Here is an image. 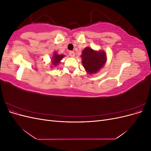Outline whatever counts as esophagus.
Masks as SVG:
<instances>
[{
  "label": "esophagus",
  "mask_w": 151,
  "mask_h": 151,
  "mask_svg": "<svg viewBox=\"0 0 151 151\" xmlns=\"http://www.w3.org/2000/svg\"><path fill=\"white\" fill-rule=\"evenodd\" d=\"M69 55L72 57H74L75 56V52L74 51H70L69 52Z\"/></svg>",
  "instance_id": "1"
}]
</instances>
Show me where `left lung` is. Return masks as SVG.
Returning <instances> with one entry per match:
<instances>
[{
	"label": "left lung",
	"mask_w": 151,
	"mask_h": 151,
	"mask_svg": "<svg viewBox=\"0 0 151 151\" xmlns=\"http://www.w3.org/2000/svg\"><path fill=\"white\" fill-rule=\"evenodd\" d=\"M82 63L89 74L96 73L104 65L106 55L104 52H95L89 47H86L81 55Z\"/></svg>",
	"instance_id": "1"
}]
</instances>
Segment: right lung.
Returning a JSON list of instances; mask_svg holds the SVG:
<instances>
[{"mask_svg":"<svg viewBox=\"0 0 151 151\" xmlns=\"http://www.w3.org/2000/svg\"><path fill=\"white\" fill-rule=\"evenodd\" d=\"M53 61H52V63L53 65H57L58 63L60 62V61L62 60V59L64 57V55H58L57 53H55L54 55L53 56Z\"/></svg>","mask_w":151,"mask_h":151,"instance_id":"right-lung-1","label":"right lung"}]
</instances>
